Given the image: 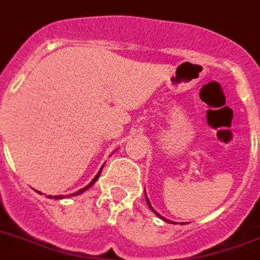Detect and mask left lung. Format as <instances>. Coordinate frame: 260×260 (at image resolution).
<instances>
[{
  "instance_id": "8db88e82",
  "label": "left lung",
  "mask_w": 260,
  "mask_h": 260,
  "mask_svg": "<svg viewBox=\"0 0 260 260\" xmlns=\"http://www.w3.org/2000/svg\"><path fill=\"white\" fill-rule=\"evenodd\" d=\"M146 201H147V205H148V207H150V209H151V210H152V211H154V213H155V214H156V215H158V217L161 218V219H164V221H166V222H170L169 219H166V218H164V217H162V215H159V214L156 213L155 210L152 209V207H151V203H150V201H148V198H147V195H146ZM170 223H174V222H170Z\"/></svg>"
}]
</instances>
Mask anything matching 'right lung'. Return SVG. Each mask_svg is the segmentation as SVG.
Segmentation results:
<instances>
[{"label":"right lung","mask_w":260,"mask_h":260,"mask_svg":"<svg viewBox=\"0 0 260 260\" xmlns=\"http://www.w3.org/2000/svg\"><path fill=\"white\" fill-rule=\"evenodd\" d=\"M102 169H104V166H102V168H101V170H99V172H98V174H96V176H95V177L92 178V181H91V183L88 184V185H87V187L82 188V189H79V191H77L76 193H72V195H68V198H69V196H75V195H79V193H83V192H86L87 189H88V188H90L91 185H92V184H94L95 181H96V180H98L99 176H101V172H102ZM39 193H41V192H39ZM49 198H51V196H49ZM53 198H54V199H62V198H64V196H62V195H61V196H53Z\"/></svg>","instance_id":"obj_1"}]
</instances>
